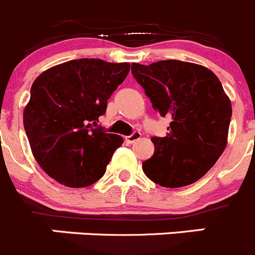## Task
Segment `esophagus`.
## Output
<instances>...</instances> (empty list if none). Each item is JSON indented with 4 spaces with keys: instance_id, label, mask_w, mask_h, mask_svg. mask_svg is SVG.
<instances>
[{
    "instance_id": "34e87169",
    "label": "esophagus",
    "mask_w": 255,
    "mask_h": 255,
    "mask_svg": "<svg viewBox=\"0 0 255 255\" xmlns=\"http://www.w3.org/2000/svg\"><path fill=\"white\" fill-rule=\"evenodd\" d=\"M139 138H141V133H139V132H133L132 134L127 135V137H126V141H127L128 143H133V142H135V141H137V139H139Z\"/></svg>"
}]
</instances>
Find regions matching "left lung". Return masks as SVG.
I'll list each match as a JSON object with an SVG mask.
<instances>
[{
	"mask_svg": "<svg viewBox=\"0 0 255 255\" xmlns=\"http://www.w3.org/2000/svg\"><path fill=\"white\" fill-rule=\"evenodd\" d=\"M132 74L154 111L171 121L166 137L151 138L154 153L143 172L160 186L194 184L227 147L232 103L220 80L205 66L180 60L133 63Z\"/></svg>",
	"mask_w": 255,
	"mask_h": 255,
	"instance_id": "left-lung-1",
	"label": "left lung"
}]
</instances>
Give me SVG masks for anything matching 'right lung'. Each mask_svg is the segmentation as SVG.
Returning <instances> with one entry per match:
<instances>
[{
    "instance_id": "right-lung-1",
    "label": "right lung",
    "mask_w": 255,
    "mask_h": 255,
    "mask_svg": "<svg viewBox=\"0 0 255 255\" xmlns=\"http://www.w3.org/2000/svg\"><path fill=\"white\" fill-rule=\"evenodd\" d=\"M128 63L78 59L40 74L23 111V127L40 167L59 184L85 187L103 177L123 138L98 126Z\"/></svg>"
}]
</instances>
